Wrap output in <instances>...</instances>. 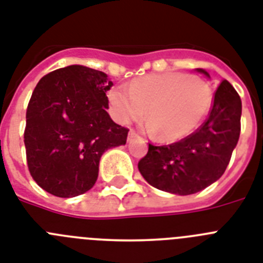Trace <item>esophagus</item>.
Returning <instances> with one entry per match:
<instances>
[{
  "label": "esophagus",
  "instance_id": "esophagus-1",
  "mask_svg": "<svg viewBox=\"0 0 263 263\" xmlns=\"http://www.w3.org/2000/svg\"><path fill=\"white\" fill-rule=\"evenodd\" d=\"M138 136V134H136V131L135 129H131V131L128 132V140H132L134 138H136Z\"/></svg>",
  "mask_w": 263,
  "mask_h": 263
}]
</instances>
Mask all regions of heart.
Returning <instances> with one entry per match:
<instances>
[{
	"mask_svg": "<svg viewBox=\"0 0 263 263\" xmlns=\"http://www.w3.org/2000/svg\"><path fill=\"white\" fill-rule=\"evenodd\" d=\"M108 100L119 123L129 124L147 114V128L157 139L176 141L202 122L212 106L213 92L200 78L171 71L138 78L128 88H112Z\"/></svg>",
	"mask_w": 263,
	"mask_h": 263,
	"instance_id": "obj_1",
	"label": "heart"
}]
</instances>
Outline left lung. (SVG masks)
Returning a JSON list of instances; mask_svg holds the SVG:
<instances>
[{
	"label": "left lung",
	"instance_id": "obj_1",
	"mask_svg": "<svg viewBox=\"0 0 263 263\" xmlns=\"http://www.w3.org/2000/svg\"><path fill=\"white\" fill-rule=\"evenodd\" d=\"M197 71L209 77L202 68ZM241 112V98L229 82L222 81L209 116L197 131L172 144H149L138 164L141 176L155 188L180 196L213 184L223 175L238 143Z\"/></svg>",
	"mask_w": 263,
	"mask_h": 263
}]
</instances>
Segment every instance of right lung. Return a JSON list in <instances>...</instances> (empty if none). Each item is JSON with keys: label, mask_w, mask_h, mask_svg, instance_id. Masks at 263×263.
<instances>
[{"label": "right lung", "mask_w": 263, "mask_h": 263, "mask_svg": "<svg viewBox=\"0 0 263 263\" xmlns=\"http://www.w3.org/2000/svg\"><path fill=\"white\" fill-rule=\"evenodd\" d=\"M107 74L81 65L49 72L26 109L25 148L29 172L50 195L75 197L98 179L107 149L125 144L128 129L109 118Z\"/></svg>", "instance_id": "right-lung-1"}]
</instances>
